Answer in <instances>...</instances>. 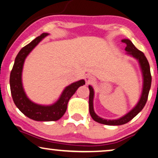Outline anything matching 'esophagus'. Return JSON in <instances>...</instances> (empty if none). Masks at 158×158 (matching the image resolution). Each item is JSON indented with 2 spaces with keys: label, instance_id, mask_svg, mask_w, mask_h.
I'll use <instances>...</instances> for the list:
<instances>
[{
  "label": "esophagus",
  "instance_id": "1",
  "mask_svg": "<svg viewBox=\"0 0 158 158\" xmlns=\"http://www.w3.org/2000/svg\"><path fill=\"white\" fill-rule=\"evenodd\" d=\"M85 80L87 84H92L95 82L94 77L91 76V75H87V76L85 77Z\"/></svg>",
  "mask_w": 158,
  "mask_h": 158
}]
</instances>
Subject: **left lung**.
Returning a JSON list of instances; mask_svg holds the SVG:
<instances>
[{
	"mask_svg": "<svg viewBox=\"0 0 158 158\" xmlns=\"http://www.w3.org/2000/svg\"><path fill=\"white\" fill-rule=\"evenodd\" d=\"M122 42L125 43L127 44L126 50L127 54L132 56L135 59H137L139 61V63L141 67V70L142 72V75H143V88H142V96L140 98L139 102L136 105V106L131 109L128 114L124 115L122 117H121L118 119L114 120H108L104 119L99 117L95 113L94 110V88L91 86L89 85L90 94H89V111L90 114L93 118V119L96 122L100 123V124H106V125H114V126H118V125H122L129 122L132 118L137 115L140 111H142L144 106L146 104L147 101H148L149 91H150L151 87V82H152V76L150 73V64L147 60L144 54L142 52L139 51V49L136 48V47L133 44V43L129 40H123Z\"/></svg>",
	"mask_w": 158,
	"mask_h": 158,
	"instance_id": "left-lung-1",
	"label": "left lung"
}]
</instances>
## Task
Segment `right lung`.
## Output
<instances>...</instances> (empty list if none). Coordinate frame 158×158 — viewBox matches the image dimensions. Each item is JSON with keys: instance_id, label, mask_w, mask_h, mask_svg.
Returning a JSON list of instances; mask_svg holds the SVG:
<instances>
[{"instance_id": "obj_1", "label": "right lung", "mask_w": 158, "mask_h": 158, "mask_svg": "<svg viewBox=\"0 0 158 158\" xmlns=\"http://www.w3.org/2000/svg\"><path fill=\"white\" fill-rule=\"evenodd\" d=\"M48 34L47 33L42 34L19 51L10 75V93L14 103L25 116L39 122H50L60 119L65 113L70 98L80 86L85 85V83L84 80H81L70 84L63 90L59 100L51 106L36 104L28 98L23 88L21 81L23 62L32 49Z\"/></svg>"}]
</instances>
